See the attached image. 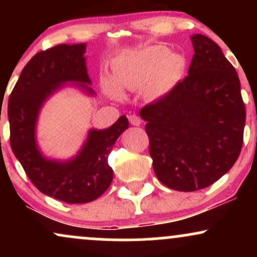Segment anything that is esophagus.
Instances as JSON below:
<instances>
[{
	"label": "esophagus",
	"mask_w": 257,
	"mask_h": 257,
	"mask_svg": "<svg viewBox=\"0 0 257 257\" xmlns=\"http://www.w3.org/2000/svg\"><path fill=\"white\" fill-rule=\"evenodd\" d=\"M128 118H129V122H131V124H133V125H140L141 124V118L140 117H138L137 114H131Z\"/></svg>",
	"instance_id": "34e87169"
}]
</instances>
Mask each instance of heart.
I'll return each mask as SVG.
<instances>
[{"label":"heart","mask_w":257,"mask_h":257,"mask_svg":"<svg viewBox=\"0 0 257 257\" xmlns=\"http://www.w3.org/2000/svg\"><path fill=\"white\" fill-rule=\"evenodd\" d=\"M181 58L170 54L164 46H151L123 55L113 65L114 81L102 79L104 88L113 98L120 95L119 88L137 90L145 87L152 98L164 95L174 87L182 70Z\"/></svg>","instance_id":"obj_1"}]
</instances>
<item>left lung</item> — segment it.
I'll list each match as a JSON object with an SVG mask.
<instances>
[{
    "instance_id": "1",
    "label": "left lung",
    "mask_w": 257,
    "mask_h": 257,
    "mask_svg": "<svg viewBox=\"0 0 257 257\" xmlns=\"http://www.w3.org/2000/svg\"><path fill=\"white\" fill-rule=\"evenodd\" d=\"M191 40L194 54L188 75L139 112L147 122L156 176L182 192L208 187L231 169L245 125L235 69L213 40L199 34Z\"/></svg>"
}]
</instances>
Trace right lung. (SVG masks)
Masks as SVG:
<instances>
[{
	"label": "right lung",
	"instance_id": "right-lung-1",
	"mask_svg": "<svg viewBox=\"0 0 257 257\" xmlns=\"http://www.w3.org/2000/svg\"><path fill=\"white\" fill-rule=\"evenodd\" d=\"M85 44H58L38 52L23 69L8 100L11 147L37 190L69 203H88L110 187L113 170L107 158L119 135L128 128L125 116L104 131L89 132L81 152L71 161L57 162L43 157L37 149L35 129L41 106L66 82L94 94L85 67Z\"/></svg>",
	"mask_w": 257,
	"mask_h": 257
}]
</instances>
